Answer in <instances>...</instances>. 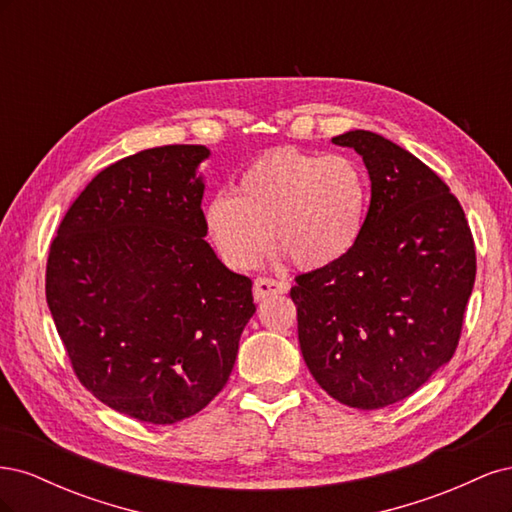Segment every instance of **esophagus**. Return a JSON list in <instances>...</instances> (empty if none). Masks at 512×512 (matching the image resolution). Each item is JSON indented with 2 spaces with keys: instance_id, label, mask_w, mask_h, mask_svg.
Instances as JSON below:
<instances>
[{
  "instance_id": "34e87169",
  "label": "esophagus",
  "mask_w": 512,
  "mask_h": 512,
  "mask_svg": "<svg viewBox=\"0 0 512 512\" xmlns=\"http://www.w3.org/2000/svg\"><path fill=\"white\" fill-rule=\"evenodd\" d=\"M288 290V284L271 280V277H256L254 282V299L256 301H265L267 297H273V294H282Z\"/></svg>"
}]
</instances>
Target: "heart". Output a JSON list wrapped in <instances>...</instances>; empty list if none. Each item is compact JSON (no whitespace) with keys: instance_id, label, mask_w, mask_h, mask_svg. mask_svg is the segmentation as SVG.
Returning a JSON list of instances; mask_svg holds the SVG:
<instances>
[{"instance_id":"heart-1","label":"heart","mask_w":512,"mask_h":512,"mask_svg":"<svg viewBox=\"0 0 512 512\" xmlns=\"http://www.w3.org/2000/svg\"><path fill=\"white\" fill-rule=\"evenodd\" d=\"M369 209L363 166L344 156L275 149L243 170L237 194L205 209L209 237L235 269H254L275 241L305 271L331 267L359 243Z\"/></svg>"}]
</instances>
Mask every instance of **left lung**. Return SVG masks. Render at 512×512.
I'll use <instances>...</instances> for the list:
<instances>
[{
	"label": "left lung",
	"instance_id": "8db88e82",
	"mask_svg": "<svg viewBox=\"0 0 512 512\" xmlns=\"http://www.w3.org/2000/svg\"><path fill=\"white\" fill-rule=\"evenodd\" d=\"M331 141L363 158L365 230L331 267L297 275L299 346L314 380L359 410L397 404L459 344L476 252L459 200L429 166L376 132Z\"/></svg>",
	"mask_w": 512,
	"mask_h": 512
}]
</instances>
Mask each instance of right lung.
<instances>
[{
	"label": "right lung",
	"mask_w": 512,
	"mask_h": 512,
	"mask_svg": "<svg viewBox=\"0 0 512 512\" xmlns=\"http://www.w3.org/2000/svg\"><path fill=\"white\" fill-rule=\"evenodd\" d=\"M205 145H164L106 166L61 220L46 303L74 374L102 404L173 425L235 367L256 312L252 280L205 241Z\"/></svg>",
	"instance_id": "right-lung-1"
}]
</instances>
